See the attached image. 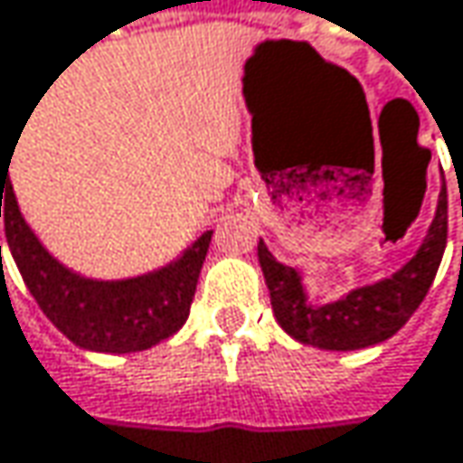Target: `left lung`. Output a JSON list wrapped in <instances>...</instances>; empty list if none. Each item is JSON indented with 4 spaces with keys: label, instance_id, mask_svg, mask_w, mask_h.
Here are the masks:
<instances>
[{
    "label": "left lung",
    "instance_id": "obj_1",
    "mask_svg": "<svg viewBox=\"0 0 463 463\" xmlns=\"http://www.w3.org/2000/svg\"><path fill=\"white\" fill-rule=\"evenodd\" d=\"M449 235V202L440 191L435 217L427 235L401 269L377 283L359 286L340 296L338 301L314 304L307 293L304 278L296 267L280 264L259 238V267L269 288L275 319L290 338L325 351H359L393 338L420 309L427 290L435 280Z\"/></svg>",
    "mask_w": 463,
    "mask_h": 463
}]
</instances>
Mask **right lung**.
I'll use <instances>...</instances> for the list:
<instances>
[{
  "label": "right lung",
  "instance_id": "obj_1",
  "mask_svg": "<svg viewBox=\"0 0 463 463\" xmlns=\"http://www.w3.org/2000/svg\"><path fill=\"white\" fill-rule=\"evenodd\" d=\"M7 173L10 167L2 156L0 217L5 214L10 254L31 296L65 338L86 351L136 354L175 335L185 325L212 231L202 232L165 267L144 275L123 280L83 278L43 249L20 214Z\"/></svg>",
  "mask_w": 463,
  "mask_h": 463
}]
</instances>
